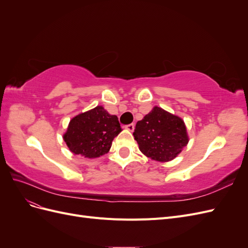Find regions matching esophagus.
<instances>
[{"instance_id":"obj_1","label":"esophagus","mask_w":248,"mask_h":248,"mask_svg":"<svg viewBox=\"0 0 248 248\" xmlns=\"http://www.w3.org/2000/svg\"><path fill=\"white\" fill-rule=\"evenodd\" d=\"M124 128H125V129H127V130H129V131H133V130H134V124L125 125Z\"/></svg>"}]
</instances>
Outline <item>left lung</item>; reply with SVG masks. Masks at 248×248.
I'll return each mask as SVG.
<instances>
[{
	"mask_svg": "<svg viewBox=\"0 0 248 248\" xmlns=\"http://www.w3.org/2000/svg\"><path fill=\"white\" fill-rule=\"evenodd\" d=\"M133 136L140 152L159 162L176 158L189 141L183 120L158 107L137 123Z\"/></svg>",
	"mask_w": 248,
	"mask_h": 248,
	"instance_id": "1",
	"label": "left lung"
}]
</instances>
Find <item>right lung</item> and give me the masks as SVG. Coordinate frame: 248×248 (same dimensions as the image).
Instances as JSON below:
<instances>
[{
  "instance_id": "obj_1",
  "label": "right lung",
  "mask_w": 248,
  "mask_h": 248,
  "mask_svg": "<svg viewBox=\"0 0 248 248\" xmlns=\"http://www.w3.org/2000/svg\"><path fill=\"white\" fill-rule=\"evenodd\" d=\"M121 131L118 117L98 106L72 118L63 139L74 155L97 158L109 151Z\"/></svg>"
}]
</instances>
